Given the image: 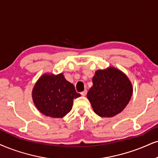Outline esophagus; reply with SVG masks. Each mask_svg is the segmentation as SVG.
Segmentation results:
<instances>
[{"instance_id": "34e87169", "label": "esophagus", "mask_w": 158, "mask_h": 158, "mask_svg": "<svg viewBox=\"0 0 158 158\" xmlns=\"http://www.w3.org/2000/svg\"><path fill=\"white\" fill-rule=\"evenodd\" d=\"M81 95H82V96L84 97V96H85V95H86V94H87V91H86V90H84L83 91H82V92H81Z\"/></svg>"}]
</instances>
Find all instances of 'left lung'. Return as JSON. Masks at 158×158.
<instances>
[{
    "label": "left lung",
    "mask_w": 158,
    "mask_h": 158,
    "mask_svg": "<svg viewBox=\"0 0 158 158\" xmlns=\"http://www.w3.org/2000/svg\"><path fill=\"white\" fill-rule=\"evenodd\" d=\"M87 93L94 113L112 117L124 110L133 94V85L125 74L115 67L96 71Z\"/></svg>",
    "instance_id": "obj_1"
}]
</instances>
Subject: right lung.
I'll return each instance as SVG.
<instances>
[{"mask_svg":"<svg viewBox=\"0 0 158 158\" xmlns=\"http://www.w3.org/2000/svg\"><path fill=\"white\" fill-rule=\"evenodd\" d=\"M81 96L75 86L64 77L44 74L40 77L32 91L35 106L42 114L52 118H62L70 110L73 100Z\"/></svg>","mask_w":158,"mask_h":158,"instance_id":"add662e5","label":"right lung"}]
</instances>
